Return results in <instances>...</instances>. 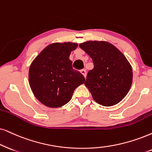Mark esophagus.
Masks as SVG:
<instances>
[{
	"label": "esophagus",
	"instance_id": "1",
	"mask_svg": "<svg viewBox=\"0 0 152 152\" xmlns=\"http://www.w3.org/2000/svg\"><path fill=\"white\" fill-rule=\"evenodd\" d=\"M80 73H81V74L83 75V76H85V78H86V69L80 70Z\"/></svg>",
	"mask_w": 152,
	"mask_h": 152
}]
</instances>
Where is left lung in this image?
I'll return each mask as SVG.
<instances>
[{
	"label": "left lung",
	"mask_w": 152,
	"mask_h": 152,
	"mask_svg": "<svg viewBox=\"0 0 152 152\" xmlns=\"http://www.w3.org/2000/svg\"><path fill=\"white\" fill-rule=\"evenodd\" d=\"M79 47L93 59L94 68L85 85L94 100L103 106L116 104L126 97L132 81V70L127 59L112 44L87 41Z\"/></svg>",
	"instance_id": "8db88e82"
}]
</instances>
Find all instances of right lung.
Here are the masks:
<instances>
[{
  "mask_svg": "<svg viewBox=\"0 0 152 152\" xmlns=\"http://www.w3.org/2000/svg\"><path fill=\"white\" fill-rule=\"evenodd\" d=\"M75 43L49 45L31 64L29 85L35 97L45 106L57 108L70 101L74 90L84 83L83 75L72 67L71 52Z\"/></svg>",
  "mask_w": 152,
  "mask_h": 152,
  "instance_id": "right-lung-1",
  "label": "right lung"
}]
</instances>
